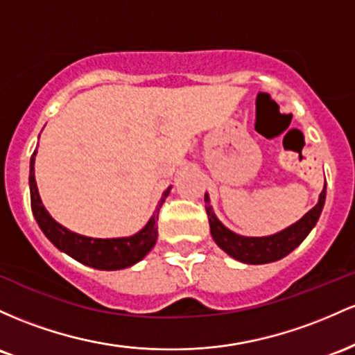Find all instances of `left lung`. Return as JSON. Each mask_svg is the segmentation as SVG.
I'll return each instance as SVG.
<instances>
[{"label": "left lung", "mask_w": 355, "mask_h": 355, "mask_svg": "<svg viewBox=\"0 0 355 355\" xmlns=\"http://www.w3.org/2000/svg\"><path fill=\"white\" fill-rule=\"evenodd\" d=\"M205 202L206 213H208L209 220L211 236H213L214 243L220 246L223 252H226L230 257H233L234 260L250 265H261L272 263V261H277L280 260V258L286 257V254L293 252V250L305 240L306 234L312 231L313 226L317 225L318 218H320L322 208H324L325 202V188L320 193L317 205L313 206L302 220H298L295 225L288 226V228L280 231V233L260 238L241 236V234L233 233V231L226 228V226L218 220L216 214L213 213L208 194H205Z\"/></svg>", "instance_id": "obj_1"}]
</instances>
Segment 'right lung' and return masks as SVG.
Listing matches in <instances>:
<instances>
[{"mask_svg": "<svg viewBox=\"0 0 355 355\" xmlns=\"http://www.w3.org/2000/svg\"><path fill=\"white\" fill-rule=\"evenodd\" d=\"M35 156H37V150H35L33 156L30 159L31 211H33L35 220H37L38 226L45 233V236L57 246L60 252L67 253L73 260L80 261V263L87 266H92V268L122 270L141 261L153 250L157 240L159 209H161L162 202L166 201L171 188H167L162 193V198L159 201L156 211H154L150 220L147 221V225L139 233L127 238H107V240L89 238L67 230L65 226L55 221L50 216L49 211L45 209L42 199H40L37 181H35Z\"/></svg>", "mask_w": 355, "mask_h": 355, "instance_id": "obj_1", "label": "right lung"}]
</instances>
